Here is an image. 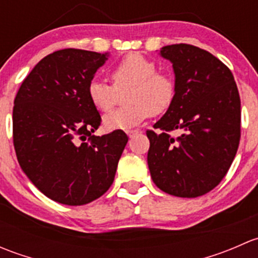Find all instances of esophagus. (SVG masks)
Returning a JSON list of instances; mask_svg holds the SVG:
<instances>
[{
  "label": "esophagus",
  "instance_id": "esophagus-1",
  "mask_svg": "<svg viewBox=\"0 0 258 258\" xmlns=\"http://www.w3.org/2000/svg\"><path fill=\"white\" fill-rule=\"evenodd\" d=\"M137 134H139V131H136V130H135V131H128V132H127L128 137H134L135 135H137Z\"/></svg>",
  "mask_w": 258,
  "mask_h": 258
}]
</instances>
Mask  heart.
I'll use <instances>...</instances> for the list:
<instances>
[{
    "mask_svg": "<svg viewBox=\"0 0 258 258\" xmlns=\"http://www.w3.org/2000/svg\"><path fill=\"white\" fill-rule=\"evenodd\" d=\"M112 85L98 80L88 83L87 93L91 103L101 112H108L118 102L124 91L123 107L106 114L103 127L108 131L131 130L151 114H161L170 108L176 95L172 77L157 72L152 59L140 53L124 57L111 72Z\"/></svg>",
    "mask_w": 258,
    "mask_h": 258,
    "instance_id": "b5f03b06",
    "label": "heart"
}]
</instances>
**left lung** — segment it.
Returning <instances> with one entry per match:
<instances>
[{"mask_svg":"<svg viewBox=\"0 0 258 258\" xmlns=\"http://www.w3.org/2000/svg\"><path fill=\"white\" fill-rule=\"evenodd\" d=\"M160 56L172 63V105L147 131L151 177L163 192L199 197L227 173L241 136V101L232 72L210 52L179 43ZM179 129L177 139L168 132Z\"/></svg>","mask_w":258,"mask_h":258,"instance_id":"obj_1","label":"left lung"}]
</instances>
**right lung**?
I'll return each mask as SVG.
<instances>
[{
    "mask_svg": "<svg viewBox=\"0 0 258 258\" xmlns=\"http://www.w3.org/2000/svg\"><path fill=\"white\" fill-rule=\"evenodd\" d=\"M108 53L66 48L43 57L18 90L14 145L30 181L53 201L90 204L112 184L128 137L92 135L101 123L88 83Z\"/></svg>",
    "mask_w": 258,
    "mask_h": 258,
    "instance_id": "right-lung-1",
    "label": "right lung"
}]
</instances>
